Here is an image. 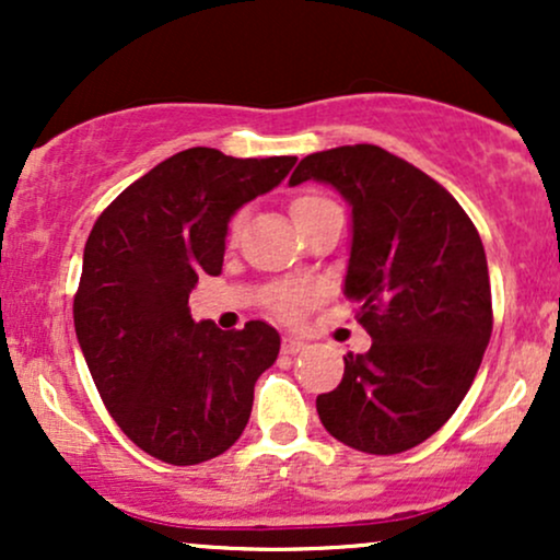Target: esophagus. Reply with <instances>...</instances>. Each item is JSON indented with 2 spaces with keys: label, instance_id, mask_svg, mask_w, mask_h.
<instances>
[{
  "label": "esophagus",
  "instance_id": "1",
  "mask_svg": "<svg viewBox=\"0 0 560 560\" xmlns=\"http://www.w3.org/2000/svg\"><path fill=\"white\" fill-rule=\"evenodd\" d=\"M302 347H305V342H302L300 337H284V339H281V352H284V355H298Z\"/></svg>",
  "mask_w": 560,
  "mask_h": 560
}]
</instances>
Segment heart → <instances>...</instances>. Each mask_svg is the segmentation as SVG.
Instances as JSON below:
<instances>
[{
    "label": "heart",
    "instance_id": "1",
    "mask_svg": "<svg viewBox=\"0 0 560 560\" xmlns=\"http://www.w3.org/2000/svg\"><path fill=\"white\" fill-rule=\"evenodd\" d=\"M331 199L318 195V191H305V195H298L292 199V205H289V213H292L294 223H305L307 218H313L320 210L331 208ZM242 229V213L231 215L229 226H226V240L234 242L236 234H240ZM318 300V287L311 284V281H292V284H284L279 287L276 292L271 294V311L276 316L292 320L302 316V311H305L307 305H313V302Z\"/></svg>",
    "mask_w": 560,
    "mask_h": 560
}]
</instances>
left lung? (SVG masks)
Here are the masks:
<instances>
[{
	"label": "left lung",
	"instance_id": "obj_1",
	"mask_svg": "<svg viewBox=\"0 0 560 560\" xmlns=\"http://www.w3.org/2000/svg\"><path fill=\"white\" fill-rule=\"evenodd\" d=\"M331 184L352 208L345 294L369 331L337 389L316 397L326 432L371 455L429 440L455 413L492 334L479 231L442 184L376 144L300 160L289 184Z\"/></svg>",
	"mask_w": 560,
	"mask_h": 560
}]
</instances>
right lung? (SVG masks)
Segmentation results:
<instances>
[{"label":"right lung","instance_id":"obj_1","mask_svg":"<svg viewBox=\"0 0 560 560\" xmlns=\"http://www.w3.org/2000/svg\"><path fill=\"white\" fill-rule=\"evenodd\" d=\"M294 163L191 147L96 218L73 298L75 337L105 408L152 458L202 464L247 427L279 334L266 320L234 331L197 324L189 292L202 273H221L229 218L284 182Z\"/></svg>","mask_w":560,"mask_h":560}]
</instances>
